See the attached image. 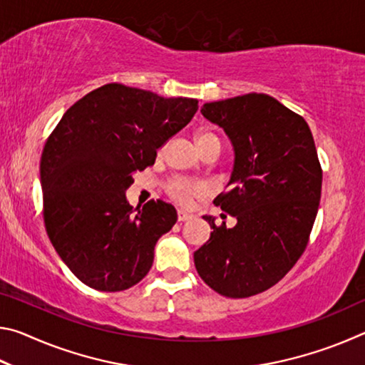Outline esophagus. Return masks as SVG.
Returning a JSON list of instances; mask_svg holds the SVG:
<instances>
[{
    "mask_svg": "<svg viewBox=\"0 0 365 365\" xmlns=\"http://www.w3.org/2000/svg\"><path fill=\"white\" fill-rule=\"evenodd\" d=\"M178 222H187V220H190L191 217H193V214H190V212H187V211H178Z\"/></svg>",
    "mask_w": 365,
    "mask_h": 365,
    "instance_id": "obj_1",
    "label": "esophagus"
}]
</instances>
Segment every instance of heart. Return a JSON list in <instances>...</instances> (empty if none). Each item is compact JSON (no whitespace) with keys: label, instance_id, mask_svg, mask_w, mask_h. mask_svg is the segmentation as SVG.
<instances>
[{"label":"heart","instance_id":"1","mask_svg":"<svg viewBox=\"0 0 365 365\" xmlns=\"http://www.w3.org/2000/svg\"><path fill=\"white\" fill-rule=\"evenodd\" d=\"M211 141H219V138L215 137L214 133H209V132H201L197 135V146L207 145L211 143ZM165 190H168L169 196L174 201H177L178 205L188 206L195 196L205 193L206 187L205 183L191 180V178H187V177H174L170 178Z\"/></svg>","mask_w":365,"mask_h":365}]
</instances>
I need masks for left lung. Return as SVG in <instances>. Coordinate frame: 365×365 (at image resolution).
<instances>
[{"label":"left lung","mask_w":365,"mask_h":365,"mask_svg":"<svg viewBox=\"0 0 365 365\" xmlns=\"http://www.w3.org/2000/svg\"><path fill=\"white\" fill-rule=\"evenodd\" d=\"M201 114L224 128L233 145L230 188L214 205L237 225H215L205 215L212 233L195 251V267L214 292L248 298L279 283L304 252L322 168L307 122L269 95L206 103Z\"/></svg>","instance_id":"1"}]
</instances>
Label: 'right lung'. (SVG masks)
Wrapping results in <instances>:
<instances>
[{
	"label": "right lung",
	"mask_w": 365,
	"mask_h": 365,
	"mask_svg": "<svg viewBox=\"0 0 365 365\" xmlns=\"http://www.w3.org/2000/svg\"><path fill=\"white\" fill-rule=\"evenodd\" d=\"M196 110L193 98L108 83L67 109L48 137L40 160L43 219L59 257L86 287L122 292L150 272L154 246L177 211L160 200L133 209L125 190Z\"/></svg>",
	"instance_id": "add662e5"
}]
</instances>
